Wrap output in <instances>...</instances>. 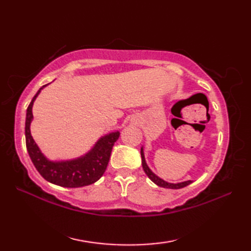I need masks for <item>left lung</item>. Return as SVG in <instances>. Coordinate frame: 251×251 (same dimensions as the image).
Returning a JSON list of instances; mask_svg holds the SVG:
<instances>
[{"label":"left lung","mask_w":251,"mask_h":251,"mask_svg":"<svg viewBox=\"0 0 251 251\" xmlns=\"http://www.w3.org/2000/svg\"><path fill=\"white\" fill-rule=\"evenodd\" d=\"M141 161H142L143 170H145V173L147 174L148 177L150 178L153 182L158 186H162V188H165V189H181V188H184V186L192 183L191 180L183 181V182H179V183H170V182H167V181H165L159 177H157V176L154 174L147 165L146 158H145V152H143V148H141Z\"/></svg>","instance_id":"1"}]
</instances>
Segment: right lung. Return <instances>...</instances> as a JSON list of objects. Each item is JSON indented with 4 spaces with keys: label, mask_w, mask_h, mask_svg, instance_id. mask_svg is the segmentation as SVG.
I'll return each instance as SVG.
<instances>
[{
    "label": "right lung",
    "mask_w": 251,
    "mask_h": 251,
    "mask_svg": "<svg viewBox=\"0 0 251 251\" xmlns=\"http://www.w3.org/2000/svg\"><path fill=\"white\" fill-rule=\"evenodd\" d=\"M46 85L37 90L26 109L25 127V146L31 161L42 177L50 183L63 188H81V186L93 184L104 174L111 156L112 148L119 139L120 131L110 132L101 137L95 143L92 150L81 157L69 159V161H50L42 153L30 131L31 122L33 120L32 106L41 90Z\"/></svg>",
    "instance_id": "right-lung-1"
}]
</instances>
